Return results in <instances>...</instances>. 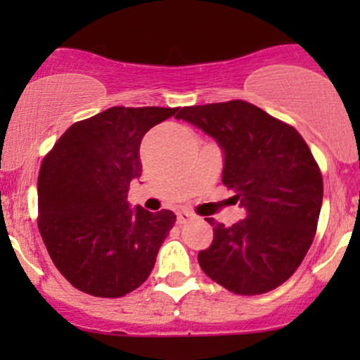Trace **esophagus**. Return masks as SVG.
<instances>
[{
  "label": "esophagus",
  "instance_id": "esophagus-1",
  "mask_svg": "<svg viewBox=\"0 0 360 360\" xmlns=\"http://www.w3.org/2000/svg\"><path fill=\"white\" fill-rule=\"evenodd\" d=\"M194 220V214L189 212H179L177 213V223H188Z\"/></svg>",
  "mask_w": 360,
  "mask_h": 360
}]
</instances>
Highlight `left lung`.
Here are the masks:
<instances>
[{"instance_id": "1", "label": "left lung", "mask_w": 360, "mask_h": 360, "mask_svg": "<svg viewBox=\"0 0 360 360\" xmlns=\"http://www.w3.org/2000/svg\"><path fill=\"white\" fill-rule=\"evenodd\" d=\"M177 120L217 140L221 181L233 189L245 218L213 226L200 267L235 295H262L288 281L315 237L323 179L303 137L252 103L233 100L186 106Z\"/></svg>"}]
</instances>
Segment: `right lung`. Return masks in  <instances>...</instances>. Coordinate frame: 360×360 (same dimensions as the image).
Segmentation results:
<instances>
[{"mask_svg": "<svg viewBox=\"0 0 360 360\" xmlns=\"http://www.w3.org/2000/svg\"><path fill=\"white\" fill-rule=\"evenodd\" d=\"M177 110L113 106L69 127L45 155L39 230L52 262L79 291L120 298L154 269L176 214L130 208L127 194L142 174L143 135Z\"/></svg>", "mask_w": 360, "mask_h": 360, "instance_id": "right-lung-1", "label": "right lung"}]
</instances>
